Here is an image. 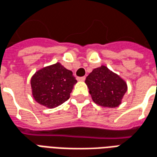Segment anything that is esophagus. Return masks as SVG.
I'll return each mask as SVG.
<instances>
[{
    "instance_id": "obj_1",
    "label": "esophagus",
    "mask_w": 157,
    "mask_h": 157,
    "mask_svg": "<svg viewBox=\"0 0 157 157\" xmlns=\"http://www.w3.org/2000/svg\"><path fill=\"white\" fill-rule=\"evenodd\" d=\"M77 80H78V81H80V82H84V81L86 80V77L85 76H82V77H78V78H77Z\"/></svg>"
}]
</instances>
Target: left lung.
Here are the masks:
<instances>
[{
  "label": "left lung",
  "mask_w": 157,
  "mask_h": 157,
  "mask_svg": "<svg viewBox=\"0 0 157 157\" xmlns=\"http://www.w3.org/2000/svg\"><path fill=\"white\" fill-rule=\"evenodd\" d=\"M85 82L92 101L104 108H116L120 105L128 89L125 81L104 65L94 69L87 75Z\"/></svg>",
  "instance_id": "left-lung-1"
}]
</instances>
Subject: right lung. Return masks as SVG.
I'll return each instance as SVG.
<instances>
[{
	"label": "right lung",
	"mask_w": 157,
	"mask_h": 157,
	"mask_svg": "<svg viewBox=\"0 0 157 157\" xmlns=\"http://www.w3.org/2000/svg\"><path fill=\"white\" fill-rule=\"evenodd\" d=\"M30 82L36 102L46 108L54 109L70 98L77 81L71 71L58 62L36 71Z\"/></svg>",
	"instance_id": "obj_1"
}]
</instances>
